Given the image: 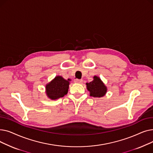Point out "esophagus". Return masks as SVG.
<instances>
[{
	"mask_svg": "<svg viewBox=\"0 0 153 153\" xmlns=\"http://www.w3.org/2000/svg\"><path fill=\"white\" fill-rule=\"evenodd\" d=\"M83 82L82 79H75L74 80V82L75 83H78V84H82Z\"/></svg>",
	"mask_w": 153,
	"mask_h": 153,
	"instance_id": "1",
	"label": "esophagus"
}]
</instances>
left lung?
<instances>
[{"label":"left lung","instance_id":"obj_1","mask_svg":"<svg viewBox=\"0 0 153 153\" xmlns=\"http://www.w3.org/2000/svg\"><path fill=\"white\" fill-rule=\"evenodd\" d=\"M86 85L87 89L90 92V95L92 97H102L107 93V87L98 76H95L93 81L89 83H86Z\"/></svg>","mask_w":153,"mask_h":153}]
</instances>
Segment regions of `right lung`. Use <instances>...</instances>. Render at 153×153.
I'll return each mask as SVG.
<instances>
[{
  "label": "right lung",
  "mask_w": 153,
  "mask_h": 153,
  "mask_svg": "<svg viewBox=\"0 0 153 153\" xmlns=\"http://www.w3.org/2000/svg\"><path fill=\"white\" fill-rule=\"evenodd\" d=\"M71 79H64L62 76H56L54 79L46 85V94L51 100H56L66 95L69 89Z\"/></svg>",
  "instance_id": "right-lung-1"
}]
</instances>
